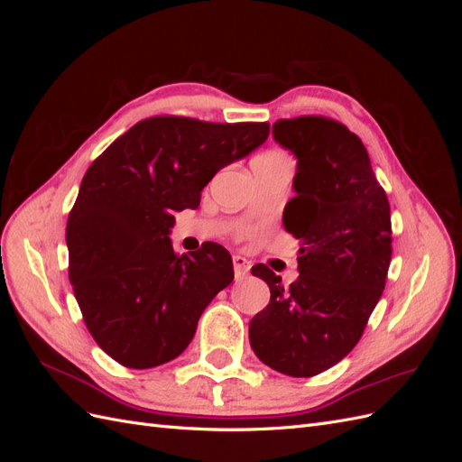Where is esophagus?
I'll list each match as a JSON object with an SVG mask.
<instances>
[{"instance_id": "esophagus-1", "label": "esophagus", "mask_w": 462, "mask_h": 462, "mask_svg": "<svg viewBox=\"0 0 462 462\" xmlns=\"http://www.w3.org/2000/svg\"><path fill=\"white\" fill-rule=\"evenodd\" d=\"M233 270L236 279H243L250 272V262L243 256H233Z\"/></svg>"}]
</instances>
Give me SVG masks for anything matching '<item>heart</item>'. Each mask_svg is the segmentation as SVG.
Returning a JSON list of instances; mask_svg holds the SVG:
<instances>
[{"label": "heart", "mask_w": 462, "mask_h": 462, "mask_svg": "<svg viewBox=\"0 0 462 462\" xmlns=\"http://www.w3.org/2000/svg\"><path fill=\"white\" fill-rule=\"evenodd\" d=\"M273 152H277V150H273Z\"/></svg>", "instance_id": "b5f03b06"}]
</instances>
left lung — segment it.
<instances>
[{"mask_svg":"<svg viewBox=\"0 0 462 462\" xmlns=\"http://www.w3.org/2000/svg\"><path fill=\"white\" fill-rule=\"evenodd\" d=\"M273 138L299 162L283 226L300 241V275L285 287L268 265H253L272 297L250 319L248 339L263 365L312 377L353 351L382 297L393 241L389 200L365 144L343 123L279 119Z\"/></svg>","mask_w":462,"mask_h":462,"instance_id":"left-lung-1","label":"left lung"}]
</instances>
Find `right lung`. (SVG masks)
Segmentation results:
<instances>
[{
	"mask_svg": "<svg viewBox=\"0 0 462 462\" xmlns=\"http://www.w3.org/2000/svg\"><path fill=\"white\" fill-rule=\"evenodd\" d=\"M270 134V123L156 116L116 138L87 170L69 212V282L104 353L146 370L185 351L206 306L233 282L217 243L177 254L175 212L200 204L227 163Z\"/></svg>",
	"mask_w": 462,
	"mask_h": 462,
	"instance_id": "1",
	"label": "right lung"
}]
</instances>
